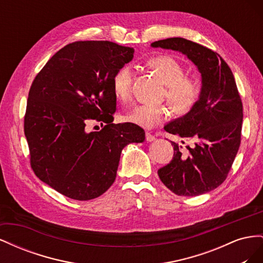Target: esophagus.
Listing matches in <instances>:
<instances>
[{
  "label": "esophagus",
  "mask_w": 263,
  "mask_h": 263,
  "mask_svg": "<svg viewBox=\"0 0 263 263\" xmlns=\"http://www.w3.org/2000/svg\"><path fill=\"white\" fill-rule=\"evenodd\" d=\"M156 138H155V136L154 135H151L150 133H146V140L148 141V142H151V141H154Z\"/></svg>",
  "instance_id": "esophagus-1"
}]
</instances>
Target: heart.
I'll use <instances>...</instances> for the list:
<instances>
[{
    "label": "heart",
    "instance_id": "b5f03b06",
    "mask_svg": "<svg viewBox=\"0 0 263 263\" xmlns=\"http://www.w3.org/2000/svg\"><path fill=\"white\" fill-rule=\"evenodd\" d=\"M149 68L165 84V98L178 112H187L192 107L201 92V85L194 79L184 78V69L181 63L170 55H159L148 61ZM133 71L124 66L116 71L112 87L115 98L127 101L130 98ZM169 117V110L164 106L141 104L134 107L124 118L145 129H153Z\"/></svg>",
    "mask_w": 263,
    "mask_h": 263
}]
</instances>
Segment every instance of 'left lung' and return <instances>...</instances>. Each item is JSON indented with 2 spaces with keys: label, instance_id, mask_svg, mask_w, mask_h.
<instances>
[{
  "label": "left lung",
  "instance_id": "obj_1",
  "mask_svg": "<svg viewBox=\"0 0 263 263\" xmlns=\"http://www.w3.org/2000/svg\"><path fill=\"white\" fill-rule=\"evenodd\" d=\"M151 47L185 54L202 77L200 97L192 108L164 126L165 132L194 144L182 150L171 141L173 158L158 176L177 195L208 193L225 181L240 146L242 103L234 74L218 53L187 39L168 38Z\"/></svg>",
  "mask_w": 263,
  "mask_h": 263
}]
</instances>
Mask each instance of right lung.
Masks as SVG:
<instances>
[{"label":"right lung","mask_w":263,"mask_h":263,"mask_svg":"<svg viewBox=\"0 0 263 263\" xmlns=\"http://www.w3.org/2000/svg\"><path fill=\"white\" fill-rule=\"evenodd\" d=\"M133 58L130 47L76 42L55 52L33 81L24 118L30 165L62 195L99 197L115 181L122 150L145 140L139 126L113 124V77ZM94 120L105 127L89 133L85 127Z\"/></svg>","instance_id":"obj_1"}]
</instances>
